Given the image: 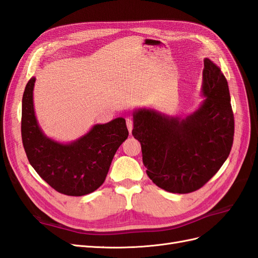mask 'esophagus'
Returning <instances> with one entry per match:
<instances>
[{
    "instance_id": "1",
    "label": "esophagus",
    "mask_w": 258,
    "mask_h": 258,
    "mask_svg": "<svg viewBox=\"0 0 258 258\" xmlns=\"http://www.w3.org/2000/svg\"><path fill=\"white\" fill-rule=\"evenodd\" d=\"M126 122H127V127H128V130H129V134H131L132 129H134V121H132V119H130V118H127Z\"/></svg>"
}]
</instances>
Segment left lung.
<instances>
[{
    "label": "left lung",
    "mask_w": 258,
    "mask_h": 258,
    "mask_svg": "<svg viewBox=\"0 0 258 258\" xmlns=\"http://www.w3.org/2000/svg\"><path fill=\"white\" fill-rule=\"evenodd\" d=\"M196 111L181 118L152 108L134 113L132 136L141 143L143 163L153 183L169 192L199 189L228 158L235 132L228 83L206 58Z\"/></svg>",
    "instance_id": "1"
}]
</instances>
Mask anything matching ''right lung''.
<instances>
[{
    "label": "right lung",
    "instance_id": "obj_1",
    "mask_svg": "<svg viewBox=\"0 0 258 258\" xmlns=\"http://www.w3.org/2000/svg\"><path fill=\"white\" fill-rule=\"evenodd\" d=\"M35 77L22 97L21 137L30 165L53 189L68 196H84L103 184L113 157L128 138L126 120L118 117L97 123L70 143L46 137L38 126L33 105Z\"/></svg>",
    "mask_w": 258,
    "mask_h": 258
}]
</instances>
